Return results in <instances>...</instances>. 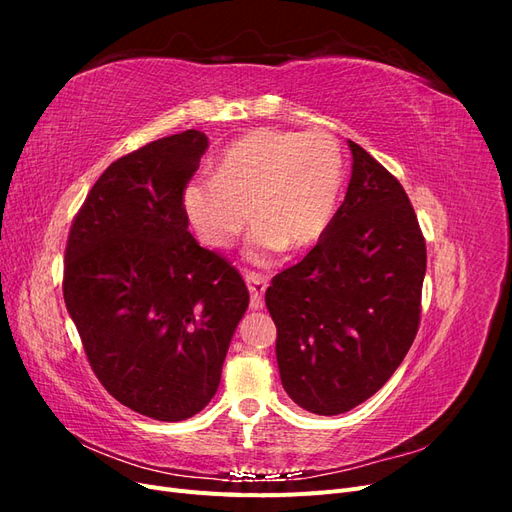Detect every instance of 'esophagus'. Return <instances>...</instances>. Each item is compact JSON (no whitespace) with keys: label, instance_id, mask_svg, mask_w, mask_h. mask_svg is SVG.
<instances>
[{"label":"esophagus","instance_id":"34e87169","mask_svg":"<svg viewBox=\"0 0 512 512\" xmlns=\"http://www.w3.org/2000/svg\"><path fill=\"white\" fill-rule=\"evenodd\" d=\"M245 284L250 288V307L252 309H262L265 305V290L269 286V280L260 273H245Z\"/></svg>","mask_w":512,"mask_h":512}]
</instances>
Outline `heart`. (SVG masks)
Here are the masks:
<instances>
[{
    "mask_svg": "<svg viewBox=\"0 0 512 512\" xmlns=\"http://www.w3.org/2000/svg\"><path fill=\"white\" fill-rule=\"evenodd\" d=\"M342 185L344 156L331 134L254 130L224 151L218 175L185 185L183 209L198 237L220 250L254 215L247 254L267 262L286 245L303 252L327 235Z\"/></svg>",
    "mask_w": 512,
    "mask_h": 512,
    "instance_id": "1",
    "label": "heart"
}]
</instances>
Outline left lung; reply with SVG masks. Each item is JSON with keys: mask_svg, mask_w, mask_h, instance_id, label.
I'll list each match as a JSON object with an SVG mask.
<instances>
[{"mask_svg": "<svg viewBox=\"0 0 512 512\" xmlns=\"http://www.w3.org/2000/svg\"><path fill=\"white\" fill-rule=\"evenodd\" d=\"M342 207L299 265L273 277L284 391L307 412L342 414L378 393L421 320L427 250L401 183L352 141Z\"/></svg>", "mask_w": 512, "mask_h": 512, "instance_id": "obj_1", "label": "left lung"}]
</instances>
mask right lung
<instances>
[{
    "mask_svg": "<svg viewBox=\"0 0 512 512\" xmlns=\"http://www.w3.org/2000/svg\"><path fill=\"white\" fill-rule=\"evenodd\" d=\"M209 138L185 130L108 166L70 228L64 301L91 369L119 404L185 421L215 395L250 292L196 243L183 190Z\"/></svg>",
    "mask_w": 512,
    "mask_h": 512,
    "instance_id": "1",
    "label": "right lung"
}]
</instances>
